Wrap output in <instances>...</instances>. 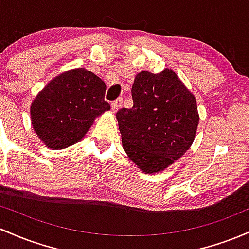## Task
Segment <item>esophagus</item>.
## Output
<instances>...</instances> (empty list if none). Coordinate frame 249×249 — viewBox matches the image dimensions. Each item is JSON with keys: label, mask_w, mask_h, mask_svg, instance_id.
<instances>
[{"label": "esophagus", "mask_w": 249, "mask_h": 249, "mask_svg": "<svg viewBox=\"0 0 249 249\" xmlns=\"http://www.w3.org/2000/svg\"><path fill=\"white\" fill-rule=\"evenodd\" d=\"M122 104H123V98H118V99H116L114 102H112V104H111L112 111L116 113V112L118 111L120 107H122Z\"/></svg>", "instance_id": "esophagus-1"}]
</instances>
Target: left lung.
I'll list each match as a JSON object with an SVG mask.
<instances>
[{
  "mask_svg": "<svg viewBox=\"0 0 249 249\" xmlns=\"http://www.w3.org/2000/svg\"><path fill=\"white\" fill-rule=\"evenodd\" d=\"M132 108L117 112L123 149L144 174L163 171L187 152L200 116L195 95L173 70L142 71L132 85Z\"/></svg>",
  "mask_w": 249,
  "mask_h": 249,
  "instance_id": "1",
  "label": "left lung"
}]
</instances>
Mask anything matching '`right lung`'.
I'll use <instances>...</instances> for the list:
<instances>
[{"instance_id": "add662e5", "label": "right lung", "mask_w": 249, "mask_h": 249, "mask_svg": "<svg viewBox=\"0 0 249 249\" xmlns=\"http://www.w3.org/2000/svg\"><path fill=\"white\" fill-rule=\"evenodd\" d=\"M106 85L86 68H74L51 80L31 105L33 129L52 150H61L85 137L94 119L110 111L104 100Z\"/></svg>"}]
</instances>
